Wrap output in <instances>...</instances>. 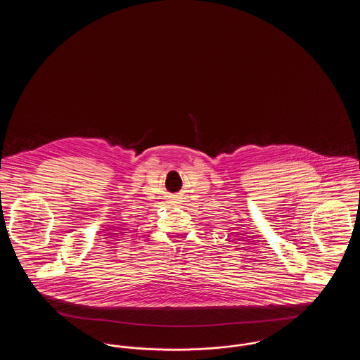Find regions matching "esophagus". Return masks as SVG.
Returning <instances> with one entry per match:
<instances>
[{
	"instance_id": "obj_1",
	"label": "esophagus",
	"mask_w": 360,
	"mask_h": 360,
	"mask_svg": "<svg viewBox=\"0 0 360 360\" xmlns=\"http://www.w3.org/2000/svg\"><path fill=\"white\" fill-rule=\"evenodd\" d=\"M172 204H178V202H176V200H174V202H172Z\"/></svg>"
}]
</instances>
